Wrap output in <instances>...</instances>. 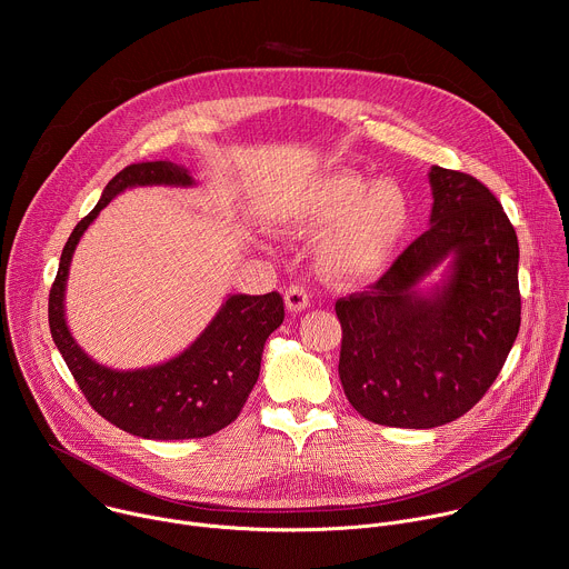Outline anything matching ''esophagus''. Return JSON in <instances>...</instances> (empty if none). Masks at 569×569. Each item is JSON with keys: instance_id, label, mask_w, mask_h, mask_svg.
Listing matches in <instances>:
<instances>
[{"instance_id": "1", "label": "esophagus", "mask_w": 569, "mask_h": 569, "mask_svg": "<svg viewBox=\"0 0 569 569\" xmlns=\"http://www.w3.org/2000/svg\"><path fill=\"white\" fill-rule=\"evenodd\" d=\"M283 299H286V306H288L290 310L299 312V310H306V308H308V303H310V292H308V288L301 286V283H290V286L286 288V292H283Z\"/></svg>"}]
</instances>
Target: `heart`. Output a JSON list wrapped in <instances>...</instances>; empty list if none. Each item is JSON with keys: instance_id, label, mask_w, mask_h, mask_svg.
Wrapping results in <instances>:
<instances>
[{"instance_id": "obj_1", "label": "heart", "mask_w": 569, "mask_h": 569, "mask_svg": "<svg viewBox=\"0 0 569 569\" xmlns=\"http://www.w3.org/2000/svg\"><path fill=\"white\" fill-rule=\"evenodd\" d=\"M410 200L391 182H369L356 173H329L303 187L277 209L272 227L283 233H327L321 268L345 281L376 277L410 229Z\"/></svg>"}]
</instances>
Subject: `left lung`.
<instances>
[{"label":"left lung","mask_w":569,"mask_h":569,"mask_svg":"<svg viewBox=\"0 0 569 569\" xmlns=\"http://www.w3.org/2000/svg\"><path fill=\"white\" fill-rule=\"evenodd\" d=\"M430 229L362 292L336 301L340 380L365 419L426 430L463 417L502 371L520 331L518 236L477 178L432 167ZM453 257L432 296L413 286Z\"/></svg>","instance_id":"obj_1"}]
</instances>
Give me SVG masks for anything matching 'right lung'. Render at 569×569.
<instances>
[{"label":"right lung","instance_id":"obj_1","mask_svg":"<svg viewBox=\"0 0 569 569\" xmlns=\"http://www.w3.org/2000/svg\"><path fill=\"white\" fill-rule=\"evenodd\" d=\"M193 180L173 161H139L119 171L99 204L80 220L62 248L49 292V329L73 380L106 421L143 439H202L238 419L261 371L263 345L283 321V297L231 295L204 333L178 358L137 371L97 365L69 336L64 281L80 236L108 202L128 187L182 184Z\"/></svg>","mask_w":569,"mask_h":569}]
</instances>
